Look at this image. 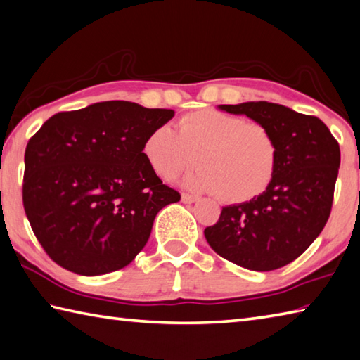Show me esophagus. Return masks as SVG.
<instances>
[{
  "instance_id": "obj_1",
  "label": "esophagus",
  "mask_w": 360,
  "mask_h": 360,
  "mask_svg": "<svg viewBox=\"0 0 360 360\" xmlns=\"http://www.w3.org/2000/svg\"><path fill=\"white\" fill-rule=\"evenodd\" d=\"M181 200H182V202H186V205H188V202L197 201L198 197H195V195H191V193H182L181 195Z\"/></svg>"
}]
</instances>
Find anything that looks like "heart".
Listing matches in <instances>:
<instances>
[{"mask_svg":"<svg viewBox=\"0 0 360 360\" xmlns=\"http://www.w3.org/2000/svg\"><path fill=\"white\" fill-rule=\"evenodd\" d=\"M143 154L163 181H174L193 167L187 186L214 192L228 205H240L269 188L278 167V145L259 122H245L214 108L187 113L178 132L160 126L148 135Z\"/></svg>","mask_w":360,"mask_h":360,"instance_id":"heart-1","label":"heart"}]
</instances>
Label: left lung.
<instances>
[{
  "mask_svg": "<svg viewBox=\"0 0 360 360\" xmlns=\"http://www.w3.org/2000/svg\"><path fill=\"white\" fill-rule=\"evenodd\" d=\"M220 108L269 129L278 145V167L264 193L221 209L217 224L206 226V240L221 258L245 269H278L299 258L328 224L340 167L338 141L319 117L278 103Z\"/></svg>",
  "mask_w": 360,
  "mask_h": 360,
  "instance_id": "8db88e82",
  "label": "left lung"
}]
</instances>
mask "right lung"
<instances>
[{"label": "right lung", "instance_id": "add662e5", "mask_svg": "<svg viewBox=\"0 0 360 360\" xmlns=\"http://www.w3.org/2000/svg\"><path fill=\"white\" fill-rule=\"evenodd\" d=\"M173 110L108 101L50 117L25 151L23 207L45 253L64 269L102 276L132 263L158 212L181 200L143 145Z\"/></svg>", "mask_w": 360, "mask_h": 360}]
</instances>
